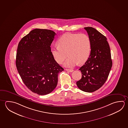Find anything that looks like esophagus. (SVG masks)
Segmentation results:
<instances>
[{
    "label": "esophagus",
    "instance_id": "34e87169",
    "mask_svg": "<svg viewBox=\"0 0 128 128\" xmlns=\"http://www.w3.org/2000/svg\"><path fill=\"white\" fill-rule=\"evenodd\" d=\"M66 70L67 72H73V70L72 69H66Z\"/></svg>",
    "mask_w": 128,
    "mask_h": 128
}]
</instances>
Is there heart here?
Wrapping results in <instances>:
<instances>
[{"mask_svg":"<svg viewBox=\"0 0 128 128\" xmlns=\"http://www.w3.org/2000/svg\"><path fill=\"white\" fill-rule=\"evenodd\" d=\"M58 45L51 48L52 56L57 63L61 64L66 58H69L64 65L72 67L79 63H85L91 52V40L87 34L67 33L61 36Z\"/></svg>","mask_w":128,"mask_h":128,"instance_id":"b5f03b06","label":"heart"}]
</instances>
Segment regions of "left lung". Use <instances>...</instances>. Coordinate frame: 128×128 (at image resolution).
Returning a JSON list of instances; mask_svg holds the SVG:
<instances>
[{"instance_id": "1", "label": "left lung", "mask_w": 128, "mask_h": 128, "mask_svg": "<svg viewBox=\"0 0 128 128\" xmlns=\"http://www.w3.org/2000/svg\"><path fill=\"white\" fill-rule=\"evenodd\" d=\"M91 40V52L85 64L79 69L82 78L76 82L84 92H92L105 83L112 65L109 45L105 36L92 27L84 28Z\"/></svg>"}]
</instances>
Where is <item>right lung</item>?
<instances>
[{
    "label": "right lung",
    "instance_id": "add662e5",
    "mask_svg": "<svg viewBox=\"0 0 128 128\" xmlns=\"http://www.w3.org/2000/svg\"><path fill=\"white\" fill-rule=\"evenodd\" d=\"M56 34L36 29L19 42L16 64L23 82L30 90L44 95L56 87L59 73L64 69L55 60L50 46Z\"/></svg>",
    "mask_w": 128,
    "mask_h": 128
}]
</instances>
